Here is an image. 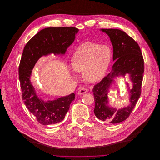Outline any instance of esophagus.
<instances>
[{"instance_id":"1","label":"esophagus","mask_w":160,"mask_h":160,"mask_svg":"<svg viewBox=\"0 0 160 160\" xmlns=\"http://www.w3.org/2000/svg\"><path fill=\"white\" fill-rule=\"evenodd\" d=\"M88 92V89H87L86 88H81V89L78 91V93L79 94H84V93H86V92Z\"/></svg>"}]
</instances>
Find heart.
<instances>
[{
  "mask_svg": "<svg viewBox=\"0 0 160 160\" xmlns=\"http://www.w3.org/2000/svg\"><path fill=\"white\" fill-rule=\"evenodd\" d=\"M112 58V51L107 45L92 42H85L75 50L71 67L77 72L84 71L85 79L91 82L100 81L105 74ZM71 76L76 78L74 72Z\"/></svg>",
  "mask_w": 160,
  "mask_h": 160,
  "instance_id": "heart-1",
  "label": "heart"
}]
</instances>
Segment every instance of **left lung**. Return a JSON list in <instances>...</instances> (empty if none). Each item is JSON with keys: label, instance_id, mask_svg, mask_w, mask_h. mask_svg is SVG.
Returning <instances> with one entry per match:
<instances>
[{"label": "left lung", "instance_id": "1", "mask_svg": "<svg viewBox=\"0 0 160 160\" xmlns=\"http://www.w3.org/2000/svg\"><path fill=\"white\" fill-rule=\"evenodd\" d=\"M110 38L113 46V60L111 72L93 89L95 106L94 113L98 119L107 123H117L129 117L141 96L144 73V59L139 46L124 31L118 29H102ZM127 74L133 83L130 88L129 106L117 109L109 105L108 94L115 77Z\"/></svg>", "mask_w": 160, "mask_h": 160}]
</instances>
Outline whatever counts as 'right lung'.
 Masks as SVG:
<instances>
[{
  "instance_id": "right-lung-1",
  "label": "right lung",
  "mask_w": 160,
  "mask_h": 160,
  "mask_svg": "<svg viewBox=\"0 0 160 160\" xmlns=\"http://www.w3.org/2000/svg\"><path fill=\"white\" fill-rule=\"evenodd\" d=\"M78 31L74 27L47 28L40 31L24 48L19 66L22 98L27 108L42 125H52L64 119L71 102L75 99V94L54 100H43L38 97L32 84V70L43 56L51 53L64 55Z\"/></svg>"
}]
</instances>
